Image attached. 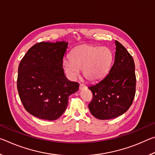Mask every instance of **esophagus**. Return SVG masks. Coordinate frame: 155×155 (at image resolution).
I'll use <instances>...</instances> for the list:
<instances>
[{
    "mask_svg": "<svg viewBox=\"0 0 155 155\" xmlns=\"http://www.w3.org/2000/svg\"><path fill=\"white\" fill-rule=\"evenodd\" d=\"M86 88V86L85 85H83V84H80V86H79V90H83V89H85Z\"/></svg>",
    "mask_w": 155,
    "mask_h": 155,
    "instance_id": "1",
    "label": "esophagus"
}]
</instances>
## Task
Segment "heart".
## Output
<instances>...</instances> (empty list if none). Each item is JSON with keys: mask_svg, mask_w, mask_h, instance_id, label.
<instances>
[{"mask_svg": "<svg viewBox=\"0 0 155 155\" xmlns=\"http://www.w3.org/2000/svg\"><path fill=\"white\" fill-rule=\"evenodd\" d=\"M70 59L65 58L62 65L65 74L70 79H75L83 70L86 80L96 82L108 73L111 67L113 54L107 47H99L90 44H83L70 53Z\"/></svg>", "mask_w": 155, "mask_h": 155, "instance_id": "obj_1", "label": "heart"}]
</instances>
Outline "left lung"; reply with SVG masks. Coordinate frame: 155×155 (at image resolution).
I'll return each instance as SVG.
<instances>
[{
	"instance_id": "1",
	"label": "left lung",
	"mask_w": 155,
	"mask_h": 155,
	"mask_svg": "<svg viewBox=\"0 0 155 155\" xmlns=\"http://www.w3.org/2000/svg\"><path fill=\"white\" fill-rule=\"evenodd\" d=\"M115 43V60L108 74L88 87L93 94L89 109L99 120L113 119L124 114L135 95L134 60L124 46L116 40Z\"/></svg>"
}]
</instances>
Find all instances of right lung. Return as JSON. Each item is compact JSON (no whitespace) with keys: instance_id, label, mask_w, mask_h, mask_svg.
<instances>
[{"instance_id":"right-lung-1","label":"right lung","mask_w":155,"mask_h":155,"mask_svg":"<svg viewBox=\"0 0 155 155\" xmlns=\"http://www.w3.org/2000/svg\"><path fill=\"white\" fill-rule=\"evenodd\" d=\"M66 41H42L28 50L19 64L18 94L27 111L40 119L55 120L67 108L79 84L65 77L62 63Z\"/></svg>"}]
</instances>
